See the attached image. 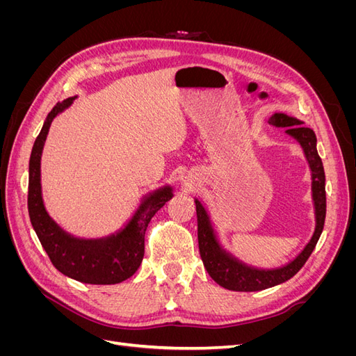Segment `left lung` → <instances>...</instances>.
Returning <instances> with one entry per match:
<instances>
[{
    "label": "left lung",
    "mask_w": 356,
    "mask_h": 356,
    "mask_svg": "<svg viewBox=\"0 0 356 356\" xmlns=\"http://www.w3.org/2000/svg\"><path fill=\"white\" fill-rule=\"evenodd\" d=\"M268 123L285 127V134L291 136L303 149V154L307 160L312 178V202H314L315 212V230L310 241L305 245L293 260L288 263L263 268L246 264L239 260L232 251L225 250L220 234L215 229V224L211 218V213L207 207L195 197L196 213H197V239L199 251L204 268L209 276L220 286L230 291H242V293H251V291H261L286 282L293 277L301 267L305 266L310 254L314 252L319 241V236L324 230L325 222V172L322 160L316 149V135L310 127L303 126L305 122L298 118L288 115L285 113H275Z\"/></svg>",
    "instance_id": "1"
}]
</instances>
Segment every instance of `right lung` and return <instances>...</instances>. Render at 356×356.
Masks as SVG:
<instances>
[{
	"mask_svg": "<svg viewBox=\"0 0 356 356\" xmlns=\"http://www.w3.org/2000/svg\"><path fill=\"white\" fill-rule=\"evenodd\" d=\"M77 96L58 102L46 117L29 159L28 211L31 224L60 273L92 285H114L131 277L143 263L144 238L149 221L174 197V187L165 184L148 191L122 229L101 238H77L53 220L42 200L41 156L49 129L55 118L70 108Z\"/></svg>",
	"mask_w": 356,
	"mask_h": 356,
	"instance_id": "add662e5",
	"label": "right lung"
}]
</instances>
